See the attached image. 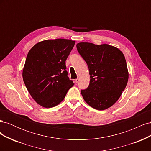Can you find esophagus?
<instances>
[{
    "mask_svg": "<svg viewBox=\"0 0 151 151\" xmlns=\"http://www.w3.org/2000/svg\"><path fill=\"white\" fill-rule=\"evenodd\" d=\"M79 77H78L76 79H75V83H79Z\"/></svg>",
    "mask_w": 151,
    "mask_h": 151,
    "instance_id": "obj_1",
    "label": "esophagus"
}]
</instances>
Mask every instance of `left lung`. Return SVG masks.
<instances>
[{"mask_svg": "<svg viewBox=\"0 0 151 151\" xmlns=\"http://www.w3.org/2000/svg\"><path fill=\"white\" fill-rule=\"evenodd\" d=\"M76 46L89 70V85L81 91L84 101L98 110L111 107L120 98L129 80L124 55L108 44L81 42Z\"/></svg>", "mask_w": 151, "mask_h": 151, "instance_id": "left-lung-1", "label": "left lung"}]
</instances>
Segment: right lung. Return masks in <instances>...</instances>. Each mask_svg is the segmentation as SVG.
<instances>
[{"instance_id": "obj_1", "label": "right lung", "mask_w": 151, "mask_h": 151, "mask_svg": "<svg viewBox=\"0 0 151 151\" xmlns=\"http://www.w3.org/2000/svg\"><path fill=\"white\" fill-rule=\"evenodd\" d=\"M75 43L61 38L44 40L35 45L27 55L22 78L31 97L40 106H57L74 86L67 76L65 61Z\"/></svg>"}]
</instances>
